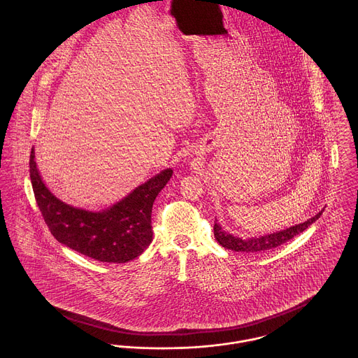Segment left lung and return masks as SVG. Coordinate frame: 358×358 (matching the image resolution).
Instances as JSON below:
<instances>
[{"mask_svg": "<svg viewBox=\"0 0 358 358\" xmlns=\"http://www.w3.org/2000/svg\"><path fill=\"white\" fill-rule=\"evenodd\" d=\"M322 212H324V209L320 213H317L314 217L308 219L307 222L289 227L285 231H279L276 234H270V235L260 236V238H245V240L224 232L219 224H215V227H213L215 238L224 248H228V250H232V251H238H238H241V252H266L268 250H273V248H276V247L285 244L286 241H289V238H295L296 235L302 234L307 227H310L317 219H320Z\"/></svg>", "mask_w": 358, "mask_h": 358, "instance_id": "obj_1", "label": "left lung"}]
</instances>
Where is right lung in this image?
Instances as JSON below:
<instances>
[{
	"mask_svg": "<svg viewBox=\"0 0 358 358\" xmlns=\"http://www.w3.org/2000/svg\"><path fill=\"white\" fill-rule=\"evenodd\" d=\"M29 173L36 203L53 238L94 260L126 263L141 255L152 243L154 200L171 180L173 171H161L103 212L73 208L57 200L41 181L34 148Z\"/></svg>",
	"mask_w": 358,
	"mask_h": 358,
	"instance_id": "1",
	"label": "right lung"
}]
</instances>
